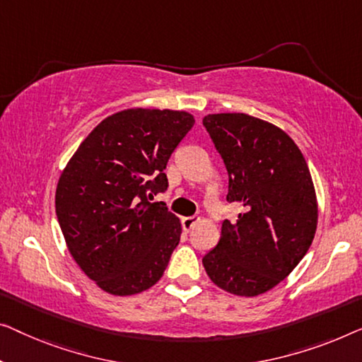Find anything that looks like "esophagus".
<instances>
[{
	"label": "esophagus",
	"instance_id": "1",
	"mask_svg": "<svg viewBox=\"0 0 362 362\" xmlns=\"http://www.w3.org/2000/svg\"><path fill=\"white\" fill-rule=\"evenodd\" d=\"M198 223H199V218H197V216H185V218H182L183 230H190L193 226Z\"/></svg>",
	"mask_w": 362,
	"mask_h": 362
}]
</instances>
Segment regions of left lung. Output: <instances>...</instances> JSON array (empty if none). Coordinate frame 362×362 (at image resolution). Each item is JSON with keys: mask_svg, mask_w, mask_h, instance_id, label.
<instances>
[{"mask_svg": "<svg viewBox=\"0 0 362 362\" xmlns=\"http://www.w3.org/2000/svg\"><path fill=\"white\" fill-rule=\"evenodd\" d=\"M229 174L228 202L242 203L226 219L203 267L218 288L242 298L263 294L298 267L319 221L315 187L298 144L281 128L247 113L203 118Z\"/></svg>", "mask_w": 362, "mask_h": 362, "instance_id": "obj_1", "label": "left lung"}]
</instances>
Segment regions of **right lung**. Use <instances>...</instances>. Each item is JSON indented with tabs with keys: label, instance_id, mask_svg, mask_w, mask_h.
Returning a JSON list of instances; mask_svg holds the SVG:
<instances>
[{
	"label": "right lung",
	"instance_id": "right-lung-1",
	"mask_svg": "<svg viewBox=\"0 0 362 362\" xmlns=\"http://www.w3.org/2000/svg\"><path fill=\"white\" fill-rule=\"evenodd\" d=\"M193 125L195 117L183 110H120L86 136L63 169L55 208L64 242L105 293H143L164 274L182 224L148 195L167 188V160Z\"/></svg>",
	"mask_w": 362,
	"mask_h": 362
}]
</instances>
